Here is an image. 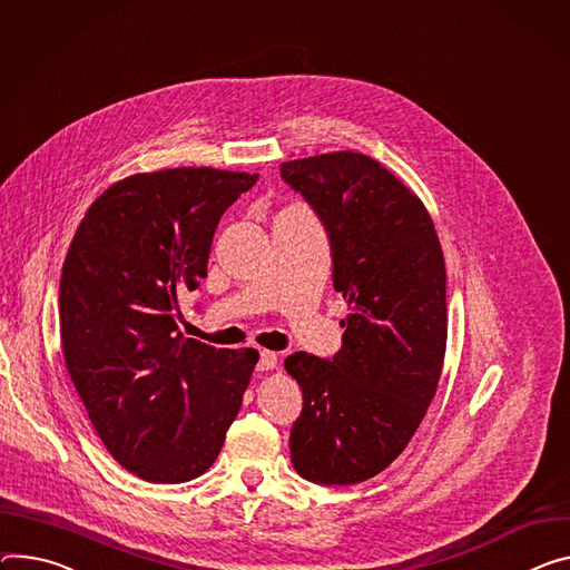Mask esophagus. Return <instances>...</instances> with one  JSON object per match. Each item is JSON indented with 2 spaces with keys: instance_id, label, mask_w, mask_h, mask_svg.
<instances>
[{
  "instance_id": "esophagus-1",
  "label": "esophagus",
  "mask_w": 570,
  "mask_h": 570,
  "mask_svg": "<svg viewBox=\"0 0 570 570\" xmlns=\"http://www.w3.org/2000/svg\"><path fill=\"white\" fill-rule=\"evenodd\" d=\"M277 364H279V358H277L275 352L262 350V354H258V371H266V373H268V371H275Z\"/></svg>"
}]
</instances>
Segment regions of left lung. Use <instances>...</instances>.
Here are the masks:
<instances>
[{
	"mask_svg": "<svg viewBox=\"0 0 570 570\" xmlns=\"http://www.w3.org/2000/svg\"><path fill=\"white\" fill-rule=\"evenodd\" d=\"M327 227L334 288L347 299L334 358L284 361L304 406L291 430L297 475L358 484L382 473L425 419L445 358L443 249L423 199L361 151L279 166Z\"/></svg>",
	"mask_w": 570,
	"mask_h": 570,
	"instance_id": "obj_1",
	"label": "left lung"
}]
</instances>
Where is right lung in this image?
Here are the masks:
<instances>
[{"label":"right lung","instance_id":"add662e5","mask_svg":"<svg viewBox=\"0 0 570 570\" xmlns=\"http://www.w3.org/2000/svg\"><path fill=\"white\" fill-rule=\"evenodd\" d=\"M256 173L166 168L101 193L70 243L59 293L70 380L97 436L154 484L212 469L258 352L179 332V293L206 277L220 216Z\"/></svg>","mask_w":570,"mask_h":570}]
</instances>
